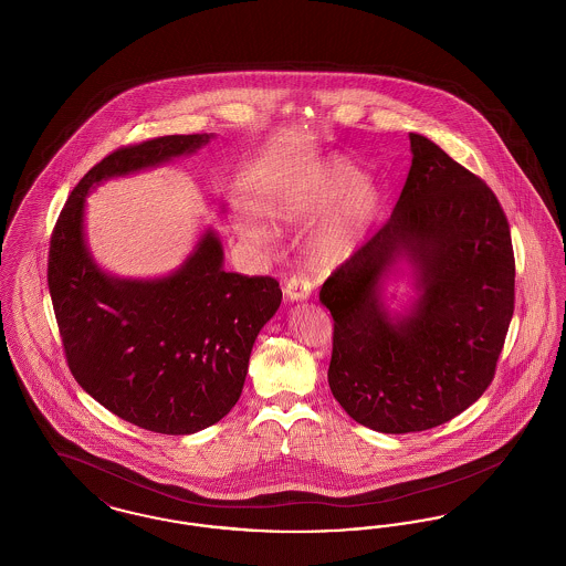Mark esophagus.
Wrapping results in <instances>:
<instances>
[{"label": "esophagus", "instance_id": "1", "mask_svg": "<svg viewBox=\"0 0 566 566\" xmlns=\"http://www.w3.org/2000/svg\"><path fill=\"white\" fill-rule=\"evenodd\" d=\"M284 293H286L289 298H293V301L307 298V296L312 295V280H310V275H305V273H296V275H293V277L286 282Z\"/></svg>", "mask_w": 566, "mask_h": 566}]
</instances>
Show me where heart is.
<instances>
[{
  "mask_svg": "<svg viewBox=\"0 0 566 566\" xmlns=\"http://www.w3.org/2000/svg\"><path fill=\"white\" fill-rule=\"evenodd\" d=\"M337 201V210L324 222L316 235L314 252L323 263L346 256L365 235L376 218L379 190L363 178V171L344 159L324 163L321 169L303 176L291 190L282 216L291 222H312L328 212Z\"/></svg>",
  "mask_w": 566,
  "mask_h": 566,
  "instance_id": "heart-1",
  "label": "heart"
}]
</instances>
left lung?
Listing matches in <instances>:
<instances>
[{
  "label": "left lung",
  "mask_w": 566,
  "mask_h": 566,
  "mask_svg": "<svg viewBox=\"0 0 566 566\" xmlns=\"http://www.w3.org/2000/svg\"><path fill=\"white\" fill-rule=\"evenodd\" d=\"M411 167L395 212L323 284L333 316L328 386L358 424L418 432L452 420L492 384L515 303L512 231L480 176L424 135L409 134ZM401 253L423 296L392 324L376 282Z\"/></svg>",
  "instance_id": "8db88e82"
}]
</instances>
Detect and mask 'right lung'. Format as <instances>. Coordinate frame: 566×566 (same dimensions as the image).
Returning a JSON list of instances; mask_svg holds the SVG:
<instances>
[{
    "instance_id": "1",
    "label": "right lung",
    "mask_w": 566,
    "mask_h": 566,
    "mask_svg": "<svg viewBox=\"0 0 566 566\" xmlns=\"http://www.w3.org/2000/svg\"><path fill=\"white\" fill-rule=\"evenodd\" d=\"M208 139L163 135L109 153L67 197L49 250V291L72 376L118 418L163 434L212 427L238 403L254 339L280 307V282L222 270L210 231L182 270L150 282L114 280L84 245V195Z\"/></svg>"
}]
</instances>
